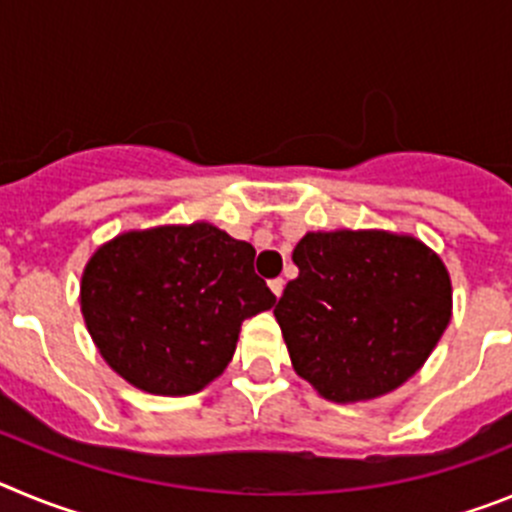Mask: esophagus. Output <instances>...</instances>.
Here are the masks:
<instances>
[{"label": "esophagus", "instance_id": "34e87169", "mask_svg": "<svg viewBox=\"0 0 512 512\" xmlns=\"http://www.w3.org/2000/svg\"><path fill=\"white\" fill-rule=\"evenodd\" d=\"M269 289L274 292V295H282V289H284V279L277 277V279H269Z\"/></svg>", "mask_w": 512, "mask_h": 512}]
</instances>
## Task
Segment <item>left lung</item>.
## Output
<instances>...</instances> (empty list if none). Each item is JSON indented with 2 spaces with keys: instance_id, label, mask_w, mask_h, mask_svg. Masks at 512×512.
<instances>
[{
  "instance_id": "1",
  "label": "left lung",
  "mask_w": 512,
  "mask_h": 512,
  "mask_svg": "<svg viewBox=\"0 0 512 512\" xmlns=\"http://www.w3.org/2000/svg\"><path fill=\"white\" fill-rule=\"evenodd\" d=\"M292 261L274 315L295 372L330 402L397 390L451 320L449 271L413 235L307 233Z\"/></svg>"
}]
</instances>
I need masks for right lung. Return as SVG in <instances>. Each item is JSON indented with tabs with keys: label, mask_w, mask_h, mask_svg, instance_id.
<instances>
[{
	"label": "right lung",
	"mask_w": 512,
	"mask_h": 512,
	"mask_svg": "<svg viewBox=\"0 0 512 512\" xmlns=\"http://www.w3.org/2000/svg\"><path fill=\"white\" fill-rule=\"evenodd\" d=\"M251 243L210 223L130 230L81 277V312L104 361L151 395H194L223 374L241 323L274 307Z\"/></svg>",
	"instance_id": "add662e5"
}]
</instances>
